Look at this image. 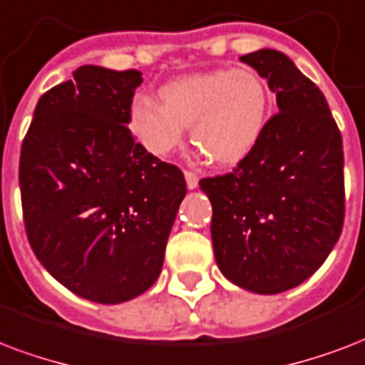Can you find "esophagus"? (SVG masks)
<instances>
[{
	"instance_id": "34e87169",
	"label": "esophagus",
	"mask_w": 365,
	"mask_h": 365,
	"mask_svg": "<svg viewBox=\"0 0 365 365\" xmlns=\"http://www.w3.org/2000/svg\"><path fill=\"white\" fill-rule=\"evenodd\" d=\"M185 179H186V186H188V188H196L197 186V180H200V177H197V173H194V171H188V169H186L185 171Z\"/></svg>"
}]
</instances>
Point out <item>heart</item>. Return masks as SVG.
Segmentation results:
<instances>
[{"mask_svg": "<svg viewBox=\"0 0 365 365\" xmlns=\"http://www.w3.org/2000/svg\"><path fill=\"white\" fill-rule=\"evenodd\" d=\"M162 104L135 98L129 129L144 150L168 158L185 127L192 143L217 165H236L251 154L270 115V89L253 68H221L180 76L160 89Z\"/></svg>", "mask_w": 365, "mask_h": 365, "instance_id": "heart-1", "label": "heart"}]
</instances>
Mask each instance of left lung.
Listing matches in <instances>:
<instances>
[{"label": "left lung", "instance_id": "1", "mask_svg": "<svg viewBox=\"0 0 365 365\" xmlns=\"http://www.w3.org/2000/svg\"><path fill=\"white\" fill-rule=\"evenodd\" d=\"M276 93L261 140L227 175L205 177L215 261L232 284L261 295L303 284L324 264L344 222L343 138L324 93L289 56H240Z\"/></svg>", "mask_w": 365, "mask_h": 365}]
</instances>
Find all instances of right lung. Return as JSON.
<instances>
[{
  "label": "right lung",
  "mask_w": 365,
  "mask_h": 365,
  "mask_svg": "<svg viewBox=\"0 0 365 365\" xmlns=\"http://www.w3.org/2000/svg\"><path fill=\"white\" fill-rule=\"evenodd\" d=\"M138 70L80 66L41 95L22 140L19 182L28 242L47 272L95 303L148 289L186 194L177 165L129 131Z\"/></svg>",
  "instance_id": "right-lung-1"
}]
</instances>
